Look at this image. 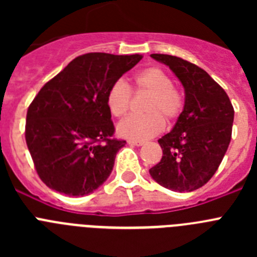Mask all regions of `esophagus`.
I'll use <instances>...</instances> for the list:
<instances>
[{"instance_id":"obj_1","label":"esophagus","mask_w":257,"mask_h":257,"mask_svg":"<svg viewBox=\"0 0 257 257\" xmlns=\"http://www.w3.org/2000/svg\"><path fill=\"white\" fill-rule=\"evenodd\" d=\"M128 144L135 145V147H142L144 145V142H136V140H128Z\"/></svg>"}]
</instances>
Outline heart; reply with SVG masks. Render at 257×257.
I'll use <instances>...</instances> for the list:
<instances>
[{"mask_svg":"<svg viewBox=\"0 0 257 257\" xmlns=\"http://www.w3.org/2000/svg\"><path fill=\"white\" fill-rule=\"evenodd\" d=\"M136 90L151 94L145 104L147 114H131L117 126V134L127 140L144 142L158 135L165 121L178 117L183 108V99L169 74L158 67H149L134 76ZM131 88L124 81L113 82L106 92V106L110 114L123 117L130 108Z\"/></svg>","mask_w":257,"mask_h":257,"instance_id":"1","label":"heart"}]
</instances>
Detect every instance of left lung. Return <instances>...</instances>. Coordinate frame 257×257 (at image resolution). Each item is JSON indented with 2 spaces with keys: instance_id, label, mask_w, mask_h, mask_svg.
<instances>
[{
  "instance_id": "8db88e82",
  "label": "left lung",
  "mask_w": 257,
  "mask_h": 257,
  "mask_svg": "<svg viewBox=\"0 0 257 257\" xmlns=\"http://www.w3.org/2000/svg\"><path fill=\"white\" fill-rule=\"evenodd\" d=\"M151 56L178 77L185 101L172 130L158 140L162 160L149 174L163 188L193 192L205 185L221 163L230 143L234 109L206 70L178 56Z\"/></svg>"
}]
</instances>
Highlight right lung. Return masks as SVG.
Returning a JSON list of instances; mask_svg holds the SVG:
<instances>
[{
    "label": "right lung",
    "mask_w": 257,
    "mask_h": 257,
    "mask_svg": "<svg viewBox=\"0 0 257 257\" xmlns=\"http://www.w3.org/2000/svg\"><path fill=\"white\" fill-rule=\"evenodd\" d=\"M142 55L90 52L73 59L41 88L28 108L26 140L41 180L72 197L109 178L126 142L114 134L106 92Z\"/></svg>",
    "instance_id": "add662e5"
}]
</instances>
